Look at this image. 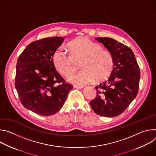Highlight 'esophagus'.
<instances>
[{"label":"esophagus","instance_id":"1","mask_svg":"<svg viewBox=\"0 0 156 156\" xmlns=\"http://www.w3.org/2000/svg\"><path fill=\"white\" fill-rule=\"evenodd\" d=\"M73 87L75 88H77V89H82L83 88V86H78V85H74Z\"/></svg>","mask_w":156,"mask_h":156}]
</instances>
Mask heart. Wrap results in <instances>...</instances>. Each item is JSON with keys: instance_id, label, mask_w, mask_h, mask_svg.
I'll list each match as a JSON object with an SVG mask.
<instances>
[{"instance_id": "obj_1", "label": "heart", "mask_w": 156, "mask_h": 156, "mask_svg": "<svg viewBox=\"0 0 156 156\" xmlns=\"http://www.w3.org/2000/svg\"><path fill=\"white\" fill-rule=\"evenodd\" d=\"M70 54L62 48H58L52 56L55 69L62 75L69 77L76 70L75 60H80L82 70L71 76L69 81L76 84L91 83L95 79L101 81L108 77L114 66L111 53L102 49L99 44L86 37L76 38L67 45Z\"/></svg>"}]
</instances>
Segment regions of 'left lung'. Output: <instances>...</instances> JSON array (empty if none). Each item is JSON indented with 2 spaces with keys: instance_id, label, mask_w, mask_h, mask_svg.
Returning a JSON list of instances; mask_svg holds the SVG:
<instances>
[{
  "instance_id": "left-lung-1",
  "label": "left lung",
  "mask_w": 156,
  "mask_h": 156,
  "mask_svg": "<svg viewBox=\"0 0 156 156\" xmlns=\"http://www.w3.org/2000/svg\"><path fill=\"white\" fill-rule=\"evenodd\" d=\"M111 53L114 67L110 76L96 86V98L90 102L99 115L114 117L122 114L138 93L140 71L134 53L128 46L110 37H96Z\"/></svg>"
}]
</instances>
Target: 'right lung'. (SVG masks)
Returning a JSON list of instances; mask_svg holds the SVG:
<instances>
[{
	"mask_svg": "<svg viewBox=\"0 0 156 156\" xmlns=\"http://www.w3.org/2000/svg\"><path fill=\"white\" fill-rule=\"evenodd\" d=\"M63 41V37L55 36L33 41L17 60L15 86L21 103L41 115L57 113L73 88L52 62L54 52Z\"/></svg>",
	"mask_w": 156,
	"mask_h": 156,
	"instance_id": "right-lung-1",
	"label": "right lung"
}]
</instances>
